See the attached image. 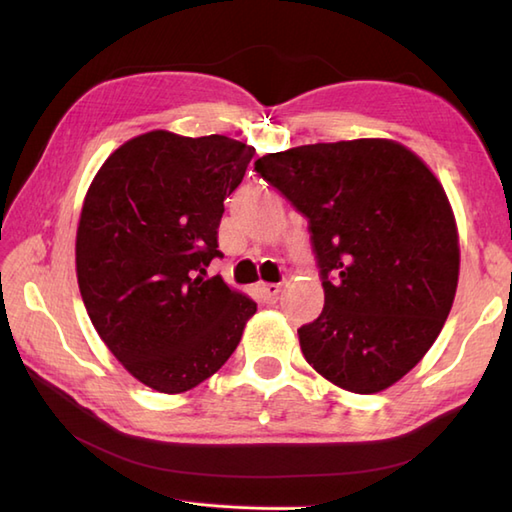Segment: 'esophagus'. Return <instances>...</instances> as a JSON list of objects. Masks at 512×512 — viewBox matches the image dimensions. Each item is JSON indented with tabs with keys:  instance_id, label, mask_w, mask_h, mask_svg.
I'll return each mask as SVG.
<instances>
[{
	"instance_id": "esophagus-1",
	"label": "esophagus",
	"mask_w": 512,
	"mask_h": 512,
	"mask_svg": "<svg viewBox=\"0 0 512 512\" xmlns=\"http://www.w3.org/2000/svg\"><path fill=\"white\" fill-rule=\"evenodd\" d=\"M257 288H259V293H262L266 299H275L279 293H282V284H266V282H259Z\"/></svg>"
}]
</instances>
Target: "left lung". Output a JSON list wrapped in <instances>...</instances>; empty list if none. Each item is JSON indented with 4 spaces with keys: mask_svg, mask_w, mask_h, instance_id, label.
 Returning a JSON list of instances; mask_svg holds the SVG:
<instances>
[{
    "mask_svg": "<svg viewBox=\"0 0 512 512\" xmlns=\"http://www.w3.org/2000/svg\"><path fill=\"white\" fill-rule=\"evenodd\" d=\"M255 170L308 217L324 310L297 330L306 362L373 395L413 370L442 333L459 279V233L442 182L395 139L268 153Z\"/></svg>",
    "mask_w": 512,
    "mask_h": 512,
    "instance_id": "8db88e82",
    "label": "left lung"
}]
</instances>
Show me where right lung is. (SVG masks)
I'll return each instance as SVG.
<instances>
[{
	"mask_svg": "<svg viewBox=\"0 0 512 512\" xmlns=\"http://www.w3.org/2000/svg\"><path fill=\"white\" fill-rule=\"evenodd\" d=\"M255 148L224 135L150 130L119 146L88 186L77 284L97 335L137 382L177 395L215 375L257 304L206 277L224 199Z\"/></svg>",
	"mask_w": 512,
	"mask_h": 512,
	"instance_id": "add662e5",
	"label": "right lung"
}]
</instances>
